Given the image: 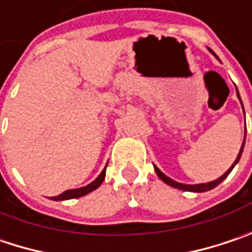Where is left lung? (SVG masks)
<instances>
[{
  "instance_id": "8db88e82",
  "label": "left lung",
  "mask_w": 252,
  "mask_h": 252,
  "mask_svg": "<svg viewBox=\"0 0 252 252\" xmlns=\"http://www.w3.org/2000/svg\"><path fill=\"white\" fill-rule=\"evenodd\" d=\"M211 51V50H210ZM213 52V51H211ZM213 55H214L215 58L218 60V57L215 55L214 52H213ZM237 95H238V99L241 101V98H240V94H238V91H237ZM241 105H243V102H241ZM243 110H244V107H243ZM244 144H245V134H244V141H243V145H241V148H240V153H238V156H237V159L234 161V164L229 167L228 170L225 171L220 178H217V180H214V181H210V183H205V184H183V183H177V181H174L172 178H170V177H167L162 171L159 170L158 167H156L154 165V170H156L157 175L165 183V184H168L170 187H172V188H178V189H183V191H189V192H205V191H210V189H213V188H215L218 184H221L227 177H228V174L232 171V168L237 165V162L240 161V158H241V154H243V150H244Z\"/></svg>"
}]
</instances>
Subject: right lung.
Masks as SVG:
<instances>
[{
	"mask_svg": "<svg viewBox=\"0 0 252 252\" xmlns=\"http://www.w3.org/2000/svg\"><path fill=\"white\" fill-rule=\"evenodd\" d=\"M105 168H107V167H105ZM104 178H105V170H102V172L96 177L95 180H94L91 184L85 185V187H81V188H75V189H67V191H64L63 194L57 195V197H51V200L64 201V200H72V198H80V197H82V195H87V194H90L91 191L96 189L99 185L102 184Z\"/></svg>",
	"mask_w": 252,
	"mask_h": 252,
	"instance_id": "right-lung-1",
	"label": "right lung"
}]
</instances>
